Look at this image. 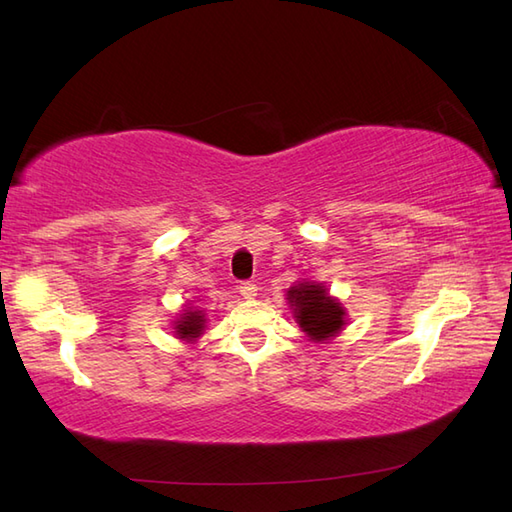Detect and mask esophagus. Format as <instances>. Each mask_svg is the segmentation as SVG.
<instances>
[{
    "mask_svg": "<svg viewBox=\"0 0 512 512\" xmlns=\"http://www.w3.org/2000/svg\"><path fill=\"white\" fill-rule=\"evenodd\" d=\"M240 294L244 296L246 301H251V299H255L257 296V285L255 283H251V281H246V283H242L240 285Z\"/></svg>",
    "mask_w": 512,
    "mask_h": 512,
    "instance_id": "34e87169",
    "label": "esophagus"
}]
</instances>
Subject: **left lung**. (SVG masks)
<instances>
[{"mask_svg": "<svg viewBox=\"0 0 512 512\" xmlns=\"http://www.w3.org/2000/svg\"><path fill=\"white\" fill-rule=\"evenodd\" d=\"M292 316L310 342L327 344L347 327V310L318 281H296L285 292Z\"/></svg>", "mask_w": 512, "mask_h": 512, "instance_id": "8db88e82", "label": "left lung"}]
</instances>
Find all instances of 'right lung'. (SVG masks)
Returning <instances> with one entry per match:
<instances>
[{"label":"right lung","mask_w":512,"mask_h":512,"mask_svg":"<svg viewBox=\"0 0 512 512\" xmlns=\"http://www.w3.org/2000/svg\"><path fill=\"white\" fill-rule=\"evenodd\" d=\"M207 327V314L196 307H185V310L172 320V334L174 338L183 342H196Z\"/></svg>","instance_id":"1"}]
</instances>
